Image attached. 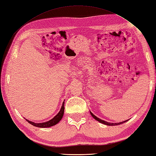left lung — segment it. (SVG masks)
<instances>
[{
    "mask_svg": "<svg viewBox=\"0 0 156 156\" xmlns=\"http://www.w3.org/2000/svg\"><path fill=\"white\" fill-rule=\"evenodd\" d=\"M90 112V115H92V116L94 118V119L97 120V121H98V122H99L102 123V124H106V125H108V126H116V125H119V124H123L124 122H126V121H128V120H127L126 121H123V122H119V123H110V122H106V121H105V120H101L100 119H98V118H97L96 116H94L92 112Z\"/></svg>",
    "mask_w": 156,
    "mask_h": 156,
    "instance_id": "left-lung-1",
    "label": "left lung"
}]
</instances>
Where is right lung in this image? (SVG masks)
I'll return each instance as SVG.
<instances>
[{
    "label": "right lung",
    "instance_id": "right-lung-1",
    "mask_svg": "<svg viewBox=\"0 0 156 156\" xmlns=\"http://www.w3.org/2000/svg\"><path fill=\"white\" fill-rule=\"evenodd\" d=\"M63 113H64V101L63 102V105L62 106V108H61V110L59 112V113L55 116L51 120L48 121V122H43V123H34L28 120H27L30 124H31L34 126L39 127V128H48V127L54 126V125H55L56 124H58L59 121L62 120V117L63 116Z\"/></svg>",
    "mask_w": 156,
    "mask_h": 156
}]
</instances>
